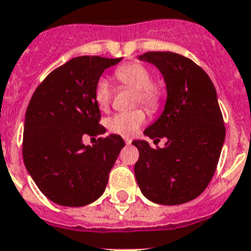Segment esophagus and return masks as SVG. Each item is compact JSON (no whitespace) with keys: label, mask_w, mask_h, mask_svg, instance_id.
<instances>
[{"label":"esophagus","mask_w":251,"mask_h":251,"mask_svg":"<svg viewBox=\"0 0 251 251\" xmlns=\"http://www.w3.org/2000/svg\"><path fill=\"white\" fill-rule=\"evenodd\" d=\"M125 143H126V145H129V144H131V139H129V138H126V139H125Z\"/></svg>","instance_id":"esophagus-1"}]
</instances>
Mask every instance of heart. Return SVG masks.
I'll use <instances>...</instances> for the list:
<instances>
[{
	"label": "heart",
	"mask_w": 251,
	"mask_h": 251,
	"mask_svg": "<svg viewBox=\"0 0 251 251\" xmlns=\"http://www.w3.org/2000/svg\"><path fill=\"white\" fill-rule=\"evenodd\" d=\"M116 79L122 85L136 90L135 103H142L149 109H157L162 102V89L159 85L151 83V74L147 66L142 64H126L115 71ZM111 86L108 80L100 77L94 85V100L100 109H106L111 102ZM145 122V112L143 109H134L129 112H120L107 120L109 131L121 136L135 135L139 127Z\"/></svg>",
	"instance_id": "obj_1"
}]
</instances>
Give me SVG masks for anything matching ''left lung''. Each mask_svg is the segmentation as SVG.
Segmentation results:
<instances>
[{
    "instance_id": "obj_1",
    "label": "left lung",
    "mask_w": 251,
    "mask_h": 251,
    "mask_svg": "<svg viewBox=\"0 0 251 251\" xmlns=\"http://www.w3.org/2000/svg\"><path fill=\"white\" fill-rule=\"evenodd\" d=\"M138 58L157 67L167 90L163 112L144 135L167 142L159 149L145 140L132 142L139 151L136 182L153 203H187L213 177L226 138L216 88L201 67L181 54L147 52Z\"/></svg>"
}]
</instances>
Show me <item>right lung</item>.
Wrapping results in <instances>:
<instances>
[{"label": "right lung", "mask_w": 251, "mask_h": 251, "mask_svg": "<svg viewBox=\"0 0 251 251\" xmlns=\"http://www.w3.org/2000/svg\"><path fill=\"white\" fill-rule=\"evenodd\" d=\"M122 60L81 56L53 70L35 89L25 113L23 157L38 189L53 203L83 207L104 193L125 142L111 134L93 145L85 136L106 132L94 85Z\"/></svg>", "instance_id": "add662e5"}]
</instances>
